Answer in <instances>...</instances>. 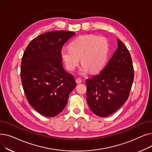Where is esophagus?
I'll return each instance as SVG.
<instances>
[{
	"instance_id": "obj_1",
	"label": "esophagus",
	"mask_w": 152,
	"mask_h": 152,
	"mask_svg": "<svg viewBox=\"0 0 152 152\" xmlns=\"http://www.w3.org/2000/svg\"><path fill=\"white\" fill-rule=\"evenodd\" d=\"M76 83H77L79 84V83H81L82 80H81V79H80V78H77V79H76Z\"/></svg>"
}]
</instances>
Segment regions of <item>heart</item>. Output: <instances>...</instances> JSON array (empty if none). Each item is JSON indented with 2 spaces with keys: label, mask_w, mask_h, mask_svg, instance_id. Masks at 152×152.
<instances>
[{
  "label": "heart",
  "mask_w": 152,
  "mask_h": 152,
  "mask_svg": "<svg viewBox=\"0 0 152 152\" xmlns=\"http://www.w3.org/2000/svg\"><path fill=\"white\" fill-rule=\"evenodd\" d=\"M110 52L107 38L95 35H84L72 41L69 48H63L61 56L66 68L73 71L81 58V74L89 70L92 73L100 71L105 66Z\"/></svg>",
  "instance_id": "b5f03b06"
}]
</instances>
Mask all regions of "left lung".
<instances>
[{"mask_svg": "<svg viewBox=\"0 0 152 152\" xmlns=\"http://www.w3.org/2000/svg\"><path fill=\"white\" fill-rule=\"evenodd\" d=\"M118 48L98 75L86 80L87 104L100 117L108 116L121 107L129 97L134 81L130 53L117 39Z\"/></svg>", "mask_w": 152, "mask_h": 152, "instance_id": "left-lung-1", "label": "left lung"}]
</instances>
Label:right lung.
<instances>
[{"label": "right lung", "mask_w": 152, "mask_h": 152, "mask_svg": "<svg viewBox=\"0 0 152 152\" xmlns=\"http://www.w3.org/2000/svg\"><path fill=\"white\" fill-rule=\"evenodd\" d=\"M75 35L71 31L47 32L35 37L24 52L21 64L23 88L29 104L45 116L58 115L76 84L64 69L61 50Z\"/></svg>", "instance_id": "1"}]
</instances>
